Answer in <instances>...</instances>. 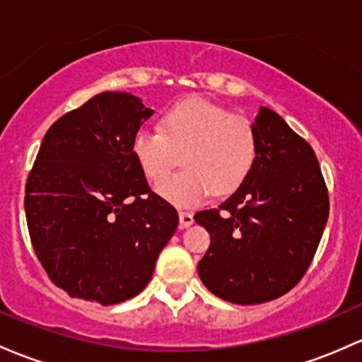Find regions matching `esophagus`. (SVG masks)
<instances>
[{
  "label": "esophagus",
  "instance_id": "obj_1",
  "mask_svg": "<svg viewBox=\"0 0 362 362\" xmlns=\"http://www.w3.org/2000/svg\"><path fill=\"white\" fill-rule=\"evenodd\" d=\"M178 218H180V222H178L180 229H187V227H191L194 223V215L189 211H180L178 213Z\"/></svg>",
  "mask_w": 362,
  "mask_h": 362
}]
</instances>
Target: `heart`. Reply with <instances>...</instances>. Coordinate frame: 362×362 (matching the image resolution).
<instances>
[{
  "label": "heart",
  "mask_w": 362,
  "mask_h": 362,
  "mask_svg": "<svg viewBox=\"0 0 362 362\" xmlns=\"http://www.w3.org/2000/svg\"><path fill=\"white\" fill-rule=\"evenodd\" d=\"M132 152L151 182L168 176L182 153L186 170L165 177L158 192L175 206L192 208L211 191L226 196L245 184L257 158V133L222 105L192 97L166 109L161 128H140Z\"/></svg>",
  "instance_id": "obj_1"
}]
</instances>
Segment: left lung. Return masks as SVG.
I'll list each match as a JSON object with an SVG mask.
<instances>
[{
  "label": "left lung",
  "instance_id": "1",
  "mask_svg": "<svg viewBox=\"0 0 362 362\" xmlns=\"http://www.w3.org/2000/svg\"><path fill=\"white\" fill-rule=\"evenodd\" d=\"M251 127L257 158L250 177L218 210L194 215L211 239L197 274L213 295L238 305L271 302L298 284L329 213L309 144L267 107Z\"/></svg>",
  "mask_w": 362,
  "mask_h": 362
}]
</instances>
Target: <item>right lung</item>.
I'll use <instances>...</instances> for the list:
<instances>
[{"label":"right lung","mask_w":362,"mask_h":362,"mask_svg":"<svg viewBox=\"0 0 362 362\" xmlns=\"http://www.w3.org/2000/svg\"><path fill=\"white\" fill-rule=\"evenodd\" d=\"M154 111L104 91L64 114L41 142L25 184L30 243L72 298L114 305L139 295L175 234L178 213L152 192L132 152Z\"/></svg>","instance_id":"add662e5"}]
</instances>
